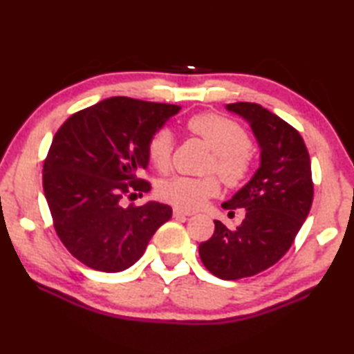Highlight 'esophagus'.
Returning a JSON list of instances; mask_svg holds the SVG:
<instances>
[{"mask_svg": "<svg viewBox=\"0 0 354 354\" xmlns=\"http://www.w3.org/2000/svg\"><path fill=\"white\" fill-rule=\"evenodd\" d=\"M190 215H194V212L184 211V209H181V207L173 209V217H190Z\"/></svg>", "mask_w": 354, "mask_h": 354, "instance_id": "obj_1", "label": "esophagus"}]
</instances>
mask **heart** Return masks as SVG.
<instances>
[{
	"mask_svg": "<svg viewBox=\"0 0 354 354\" xmlns=\"http://www.w3.org/2000/svg\"><path fill=\"white\" fill-rule=\"evenodd\" d=\"M185 128L212 148L207 171H215L230 187H239L247 181L254 165V151L250 136L234 120L205 112L187 120ZM149 162L160 173H169L173 164V134L169 129L154 131L147 143ZM221 183L216 175L203 178L175 176L160 183L159 195L173 206L198 209L209 198L220 194Z\"/></svg>",
	"mask_w": 354,
	"mask_h": 354,
	"instance_id": "heart-1",
	"label": "heart"
}]
</instances>
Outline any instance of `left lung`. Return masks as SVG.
<instances>
[{
    "mask_svg": "<svg viewBox=\"0 0 354 354\" xmlns=\"http://www.w3.org/2000/svg\"><path fill=\"white\" fill-rule=\"evenodd\" d=\"M226 107L250 123L261 147V167L223 205L245 209L242 225L230 230L214 220V234L198 251L215 277L241 279L267 270L289 251L313 206L314 183L308 148L295 128L261 104Z\"/></svg>",
    "mask_w": 354,
    "mask_h": 354,
    "instance_id": "left-lung-1",
    "label": "left lung"
}]
</instances>
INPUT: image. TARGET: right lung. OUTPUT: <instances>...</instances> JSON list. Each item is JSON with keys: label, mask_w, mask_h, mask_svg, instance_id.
<instances>
[{"label": "right lung", "mask_w": 354, "mask_h": 354, "mask_svg": "<svg viewBox=\"0 0 354 354\" xmlns=\"http://www.w3.org/2000/svg\"><path fill=\"white\" fill-rule=\"evenodd\" d=\"M181 106L112 97L65 120L44 160L45 198L64 247L84 266L122 272L171 217L169 205L123 207L147 194V143Z\"/></svg>", "instance_id": "add662e5"}]
</instances>
